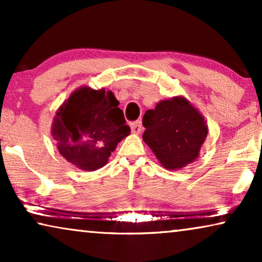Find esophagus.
Returning <instances> with one entry per match:
<instances>
[{"label":"esophagus","instance_id":"esophagus-1","mask_svg":"<svg viewBox=\"0 0 262 262\" xmlns=\"http://www.w3.org/2000/svg\"><path fill=\"white\" fill-rule=\"evenodd\" d=\"M131 130L134 134H140L143 130V125H142V122L140 120H137V122H134L131 123Z\"/></svg>","mask_w":262,"mask_h":262}]
</instances>
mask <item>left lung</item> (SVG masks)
<instances>
[{
  "label": "left lung",
  "instance_id": "8db88e82",
  "mask_svg": "<svg viewBox=\"0 0 262 262\" xmlns=\"http://www.w3.org/2000/svg\"><path fill=\"white\" fill-rule=\"evenodd\" d=\"M143 139L159 163L178 170L199 157L208 135L203 116L184 97L161 100L143 117Z\"/></svg>",
  "mask_w": 262,
  "mask_h": 262
}]
</instances>
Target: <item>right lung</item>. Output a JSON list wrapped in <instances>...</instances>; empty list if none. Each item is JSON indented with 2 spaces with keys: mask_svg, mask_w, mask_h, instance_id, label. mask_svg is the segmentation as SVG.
<instances>
[{
  "mask_svg": "<svg viewBox=\"0 0 262 262\" xmlns=\"http://www.w3.org/2000/svg\"><path fill=\"white\" fill-rule=\"evenodd\" d=\"M111 91L75 90L53 120L52 136L60 155L85 171L103 168L131 131Z\"/></svg>",
  "mask_w": 262,
  "mask_h": 262,
  "instance_id": "add662e5",
  "label": "right lung"
}]
</instances>
